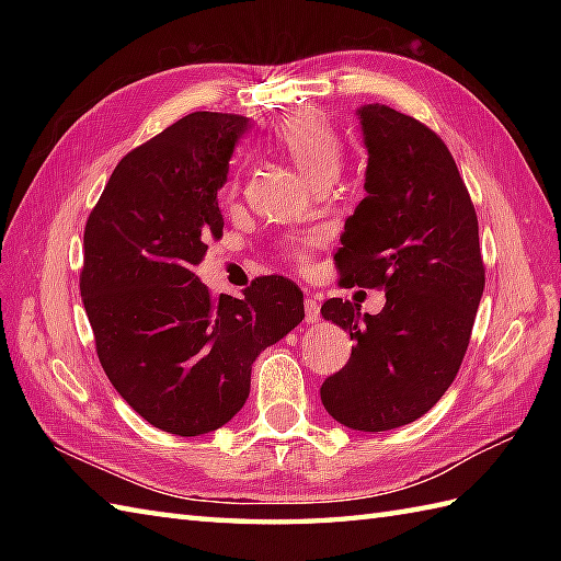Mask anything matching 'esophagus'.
<instances>
[{
    "label": "esophagus",
    "mask_w": 561,
    "mask_h": 561,
    "mask_svg": "<svg viewBox=\"0 0 561 561\" xmlns=\"http://www.w3.org/2000/svg\"><path fill=\"white\" fill-rule=\"evenodd\" d=\"M306 323H318L320 320V306L313 296H306Z\"/></svg>",
    "instance_id": "34e87169"
}]
</instances>
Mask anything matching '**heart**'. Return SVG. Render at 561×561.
<instances>
[{
    "mask_svg": "<svg viewBox=\"0 0 561 561\" xmlns=\"http://www.w3.org/2000/svg\"><path fill=\"white\" fill-rule=\"evenodd\" d=\"M274 141L289 153L308 181L313 185L332 183L342 169V139L330 125L323 113L316 111H294L274 127ZM236 190V183L231 185ZM308 243H294V257L306 260Z\"/></svg>",
    "mask_w": 561,
    "mask_h": 561,
    "instance_id": "b5f03b06",
    "label": "heart"
}]
</instances>
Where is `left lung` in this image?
Wrapping results in <instances>:
<instances>
[{"instance_id": "left-lung-1", "label": "left lung", "mask_w": 561, "mask_h": 561, "mask_svg": "<svg viewBox=\"0 0 561 561\" xmlns=\"http://www.w3.org/2000/svg\"><path fill=\"white\" fill-rule=\"evenodd\" d=\"M364 199L344 221L342 282L383 287L386 306L330 299L325 320L356 340L347 366L320 388L332 420L388 432L420 420L456 378L484 291L478 214L436 133L380 103L359 111Z\"/></svg>"}]
</instances>
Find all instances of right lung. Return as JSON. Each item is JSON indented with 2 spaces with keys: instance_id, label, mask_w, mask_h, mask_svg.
<instances>
[{
  "instance_id": "right-lung-1",
  "label": "right lung",
  "mask_w": 561,
  "mask_h": 561,
  "mask_svg": "<svg viewBox=\"0 0 561 561\" xmlns=\"http://www.w3.org/2000/svg\"><path fill=\"white\" fill-rule=\"evenodd\" d=\"M248 117L190 113L115 165L83 231L81 299L105 376L139 416L175 436L243 408L260 352L304 320L291 279L260 277L214 299L195 267L224 217L217 193Z\"/></svg>"
}]
</instances>
